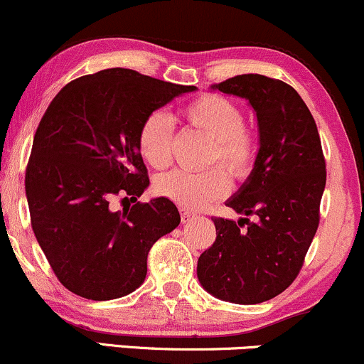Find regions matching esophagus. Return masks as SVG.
<instances>
[{"label": "esophagus", "instance_id": "obj_1", "mask_svg": "<svg viewBox=\"0 0 364 364\" xmlns=\"http://www.w3.org/2000/svg\"><path fill=\"white\" fill-rule=\"evenodd\" d=\"M196 218V215H192V213H189V211H186V209H182V213H181V220H182V223H189V221H192Z\"/></svg>", "mask_w": 364, "mask_h": 364}]
</instances>
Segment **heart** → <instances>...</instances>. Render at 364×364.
Segmentation results:
<instances>
[{
    "label": "heart",
    "mask_w": 364,
    "mask_h": 364,
    "mask_svg": "<svg viewBox=\"0 0 364 364\" xmlns=\"http://www.w3.org/2000/svg\"><path fill=\"white\" fill-rule=\"evenodd\" d=\"M178 119L213 139L208 164H220L233 177L252 172L259 153V138L243 126L240 107L228 98L204 93L178 109ZM173 122L164 112L149 114L138 132V151L153 168H165L172 160ZM156 192L183 209H200L221 199L230 182L221 168L192 173L172 170L156 181Z\"/></svg>",
    "instance_id": "heart-1"
}]
</instances>
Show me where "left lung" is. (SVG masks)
I'll use <instances>...</instances> for the list:
<instances>
[{"label": "left lung", "mask_w": 364, "mask_h": 364, "mask_svg": "<svg viewBox=\"0 0 364 364\" xmlns=\"http://www.w3.org/2000/svg\"><path fill=\"white\" fill-rule=\"evenodd\" d=\"M213 88L249 100L260 148L250 177L226 203L245 218H213L216 240L200 254L198 277L216 298L255 305L300 274L318 228L326 158L314 115L288 83L238 75Z\"/></svg>", "instance_id": "left-lung-1"}]
</instances>
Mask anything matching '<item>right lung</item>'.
Returning a JSON list of instances; mask_svg holds the SVG:
<instances>
[{
	"label": "right lung",
	"instance_id": "1",
	"mask_svg": "<svg viewBox=\"0 0 364 364\" xmlns=\"http://www.w3.org/2000/svg\"><path fill=\"white\" fill-rule=\"evenodd\" d=\"M196 87L110 68L68 83L42 115L25 170L30 223L55 277L71 293L104 301L146 277L148 252L181 223L170 199L112 212L115 195L133 202L148 170L138 132L149 114Z\"/></svg>",
	"mask_w": 364,
	"mask_h": 364
}]
</instances>
